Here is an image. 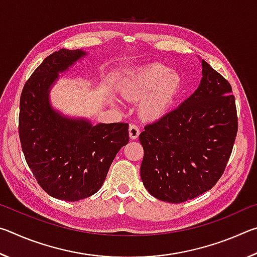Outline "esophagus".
Listing matches in <instances>:
<instances>
[{
	"mask_svg": "<svg viewBox=\"0 0 257 257\" xmlns=\"http://www.w3.org/2000/svg\"><path fill=\"white\" fill-rule=\"evenodd\" d=\"M139 134H141V130L137 127L136 124H130L129 125V137L132 139H137Z\"/></svg>",
	"mask_w": 257,
	"mask_h": 257,
	"instance_id": "1",
	"label": "esophagus"
}]
</instances>
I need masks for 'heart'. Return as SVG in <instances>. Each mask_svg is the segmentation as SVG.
<instances>
[{
  "label": "heart",
  "instance_id": "1",
  "mask_svg": "<svg viewBox=\"0 0 257 257\" xmlns=\"http://www.w3.org/2000/svg\"><path fill=\"white\" fill-rule=\"evenodd\" d=\"M181 87L179 73L163 64H152L139 70L128 82L125 92L130 97H142L141 111L147 118H158L168 110Z\"/></svg>",
  "mask_w": 257,
  "mask_h": 257
}]
</instances>
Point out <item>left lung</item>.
I'll use <instances>...</instances> for the list:
<instances>
[{
	"instance_id": "obj_1",
	"label": "left lung",
	"mask_w": 257,
	"mask_h": 257,
	"mask_svg": "<svg viewBox=\"0 0 257 257\" xmlns=\"http://www.w3.org/2000/svg\"><path fill=\"white\" fill-rule=\"evenodd\" d=\"M202 75L194 94L139 135L142 181L163 202L182 203L210 190L231 155L238 130L232 88L204 60Z\"/></svg>"
}]
</instances>
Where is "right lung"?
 Returning <instances> with one entry per match:
<instances>
[{
    "instance_id": "1",
    "label": "right lung",
    "mask_w": 257,
    "mask_h": 257,
    "mask_svg": "<svg viewBox=\"0 0 257 257\" xmlns=\"http://www.w3.org/2000/svg\"><path fill=\"white\" fill-rule=\"evenodd\" d=\"M86 55L62 49L47 56L26 81L20 96L19 137L26 162L50 196L76 202L97 193L120 149L128 144V123L67 118L50 103L59 73Z\"/></svg>"
}]
</instances>
